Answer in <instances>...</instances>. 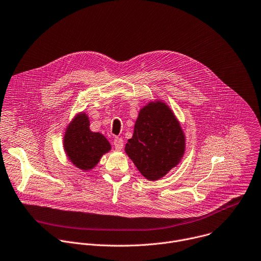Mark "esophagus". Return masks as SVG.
Here are the masks:
<instances>
[{
  "mask_svg": "<svg viewBox=\"0 0 261 261\" xmlns=\"http://www.w3.org/2000/svg\"><path fill=\"white\" fill-rule=\"evenodd\" d=\"M114 145L117 149H122L124 146V140L122 137H116L114 139Z\"/></svg>",
  "mask_w": 261,
  "mask_h": 261,
  "instance_id": "esophagus-1",
  "label": "esophagus"
}]
</instances>
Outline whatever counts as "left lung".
Wrapping results in <instances>:
<instances>
[{"label":"left lung","instance_id":"left-lung-1","mask_svg":"<svg viewBox=\"0 0 261 261\" xmlns=\"http://www.w3.org/2000/svg\"><path fill=\"white\" fill-rule=\"evenodd\" d=\"M125 150L145 178L156 180L180 162L185 134L171 110L156 101L140 111Z\"/></svg>","mask_w":261,"mask_h":261}]
</instances>
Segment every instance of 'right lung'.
I'll list each match as a JSON object with an SVG mask.
<instances>
[{"instance_id": "right-lung-1", "label": "right lung", "mask_w": 261, "mask_h": 261, "mask_svg": "<svg viewBox=\"0 0 261 261\" xmlns=\"http://www.w3.org/2000/svg\"><path fill=\"white\" fill-rule=\"evenodd\" d=\"M86 114L76 116L64 135V148L69 160L77 168L89 170L111 149L110 142L100 133L91 132Z\"/></svg>"}]
</instances>
